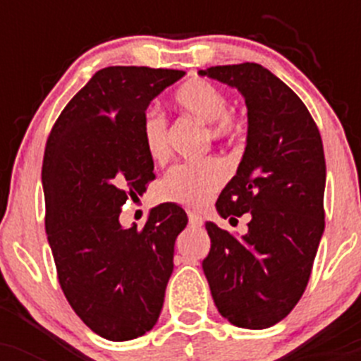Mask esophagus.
Masks as SVG:
<instances>
[{
	"instance_id": "1",
	"label": "esophagus",
	"mask_w": 361,
	"mask_h": 361,
	"mask_svg": "<svg viewBox=\"0 0 361 361\" xmlns=\"http://www.w3.org/2000/svg\"><path fill=\"white\" fill-rule=\"evenodd\" d=\"M188 224H190L192 227H202L204 218L197 213H188Z\"/></svg>"
}]
</instances>
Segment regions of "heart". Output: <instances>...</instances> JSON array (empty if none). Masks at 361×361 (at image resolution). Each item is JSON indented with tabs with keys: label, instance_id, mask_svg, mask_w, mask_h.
Instances as JSON below:
<instances>
[{
	"label": "heart",
	"instance_id": "heart-1",
	"mask_svg": "<svg viewBox=\"0 0 361 361\" xmlns=\"http://www.w3.org/2000/svg\"><path fill=\"white\" fill-rule=\"evenodd\" d=\"M174 104L181 111L206 122L207 134L213 141L231 140L241 130V120L228 111L227 94L209 80L192 78L185 82L174 92ZM141 136L152 159L164 160L167 157V120L159 110L145 113ZM227 176V166L218 157L181 162L167 171L160 183V195L183 206L201 207L224 187Z\"/></svg>",
	"mask_w": 361,
	"mask_h": 361
}]
</instances>
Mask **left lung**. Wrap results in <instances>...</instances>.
Wrapping results in <instances>:
<instances>
[{
    "label": "left lung",
    "mask_w": 361,
    "mask_h": 361,
    "mask_svg": "<svg viewBox=\"0 0 361 361\" xmlns=\"http://www.w3.org/2000/svg\"><path fill=\"white\" fill-rule=\"evenodd\" d=\"M199 75L245 96V155L216 209L231 220L251 213L241 239L207 221L204 274L224 318L241 329H269L300 300L325 228L322 136L300 97L260 64L213 66Z\"/></svg>",
    "instance_id": "obj_1"
}]
</instances>
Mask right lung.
<instances>
[{"label": "right lung", "mask_w": 361, "mask_h": 361, "mask_svg": "<svg viewBox=\"0 0 361 361\" xmlns=\"http://www.w3.org/2000/svg\"><path fill=\"white\" fill-rule=\"evenodd\" d=\"M180 69H99L61 111L47 140L42 183L45 231L69 305L97 336L130 341L157 323L187 213L173 202L143 228H123L129 197L154 180L141 123L148 104Z\"/></svg>", "instance_id": "obj_1"}]
</instances>
